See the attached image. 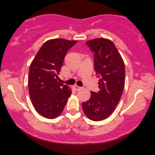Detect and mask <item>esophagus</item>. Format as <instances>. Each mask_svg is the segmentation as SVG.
<instances>
[{
	"label": "esophagus",
	"mask_w": 155,
	"mask_h": 155,
	"mask_svg": "<svg viewBox=\"0 0 155 155\" xmlns=\"http://www.w3.org/2000/svg\"><path fill=\"white\" fill-rule=\"evenodd\" d=\"M74 88H75V90L78 91V90H81L82 88H81V87H78V86H77V85H75V86H74Z\"/></svg>",
	"instance_id": "34e87169"
}]
</instances>
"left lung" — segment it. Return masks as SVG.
I'll return each mask as SVG.
<instances>
[{
    "label": "left lung",
    "mask_w": 155,
    "mask_h": 155,
    "mask_svg": "<svg viewBox=\"0 0 155 155\" xmlns=\"http://www.w3.org/2000/svg\"><path fill=\"white\" fill-rule=\"evenodd\" d=\"M86 44L93 52L100 90L97 93L91 91L90 99L83 102L82 107L91 120L99 121L113 113L120 99L124 87V64L114 43L108 39H93Z\"/></svg>",
    "instance_id": "8db88e82"
}]
</instances>
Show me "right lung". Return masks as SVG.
<instances>
[{
	"label": "right lung",
	"instance_id": "obj_1",
	"mask_svg": "<svg viewBox=\"0 0 155 155\" xmlns=\"http://www.w3.org/2000/svg\"><path fill=\"white\" fill-rule=\"evenodd\" d=\"M77 42L62 38L47 41L31 62L29 94L36 110L45 118L58 117L72 93L67 85L58 83L57 79L66 54Z\"/></svg>",
	"mask_w": 155,
	"mask_h": 155
}]
</instances>
